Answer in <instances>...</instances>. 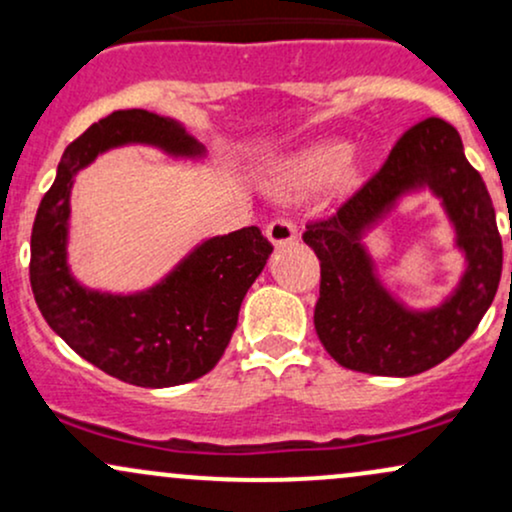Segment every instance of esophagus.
Masks as SVG:
<instances>
[{"label": "esophagus", "instance_id": "1", "mask_svg": "<svg viewBox=\"0 0 512 512\" xmlns=\"http://www.w3.org/2000/svg\"><path fill=\"white\" fill-rule=\"evenodd\" d=\"M296 236L298 228L291 216H279V219L267 223V238L272 240L274 248H286V245H291L296 240Z\"/></svg>", "mask_w": 512, "mask_h": 512}]
</instances>
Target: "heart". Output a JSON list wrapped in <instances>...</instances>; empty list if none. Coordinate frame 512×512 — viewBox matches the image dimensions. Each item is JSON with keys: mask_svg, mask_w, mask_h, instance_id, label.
<instances>
[{"mask_svg": "<svg viewBox=\"0 0 512 512\" xmlns=\"http://www.w3.org/2000/svg\"><path fill=\"white\" fill-rule=\"evenodd\" d=\"M339 173L342 180H354L358 173V163L349 158V144L346 142H322L305 149L286 166L281 175V190L301 192L325 185Z\"/></svg>", "mask_w": 512, "mask_h": 512, "instance_id": "obj_1", "label": "heart"}]
</instances>
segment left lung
<instances>
[{
  "label": "left lung",
  "instance_id": "left-lung-1",
  "mask_svg": "<svg viewBox=\"0 0 512 512\" xmlns=\"http://www.w3.org/2000/svg\"><path fill=\"white\" fill-rule=\"evenodd\" d=\"M421 184L444 199L468 272L440 309L411 314L374 279L360 233L399 194ZM303 240L320 260L317 337L339 366L358 373L409 378L443 363L477 330L501 281L503 243L489 190L464 158L457 129L440 117L407 129L383 166L332 216L305 223Z\"/></svg>",
  "mask_w": 512,
  "mask_h": 512
}]
</instances>
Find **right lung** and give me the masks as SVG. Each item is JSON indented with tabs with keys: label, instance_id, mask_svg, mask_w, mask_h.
I'll use <instances>...</instances> for the list:
<instances>
[{
	"label": "right lung",
	"instance_id": "1",
	"mask_svg": "<svg viewBox=\"0 0 512 512\" xmlns=\"http://www.w3.org/2000/svg\"><path fill=\"white\" fill-rule=\"evenodd\" d=\"M156 144L170 154L202 149L175 122L149 110H115L64 149L31 233V289L45 322L81 358L139 387H173L219 363L238 310L267 264L272 243L257 226L211 238L154 289L137 296L86 291L67 269L69 190L76 170L110 146Z\"/></svg>",
	"mask_w": 512,
	"mask_h": 512
}]
</instances>
